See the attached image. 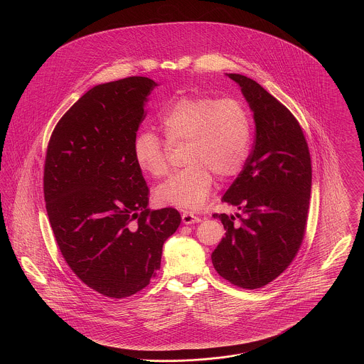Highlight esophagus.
Segmentation results:
<instances>
[{
    "instance_id": "esophagus-1",
    "label": "esophagus",
    "mask_w": 364,
    "mask_h": 364,
    "mask_svg": "<svg viewBox=\"0 0 364 364\" xmlns=\"http://www.w3.org/2000/svg\"><path fill=\"white\" fill-rule=\"evenodd\" d=\"M181 220H183V224H186V225L198 224V223H200V221H202L199 217L193 215L192 213H188V211H184V213L181 214Z\"/></svg>"
}]
</instances>
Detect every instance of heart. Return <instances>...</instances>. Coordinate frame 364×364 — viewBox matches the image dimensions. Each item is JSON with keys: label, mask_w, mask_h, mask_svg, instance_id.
<instances>
[{"label": "heart", "mask_w": 364, "mask_h": 364, "mask_svg": "<svg viewBox=\"0 0 364 364\" xmlns=\"http://www.w3.org/2000/svg\"><path fill=\"white\" fill-rule=\"evenodd\" d=\"M156 122L165 138L186 144L183 171L162 183L156 203L198 210L208 200L214 177H233L242 171L251 141V124L244 105L233 98L180 97L159 112ZM139 166L153 177L168 172L165 144L156 134L141 131L134 140Z\"/></svg>", "instance_id": "1"}]
</instances>
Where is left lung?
<instances>
[{
  "label": "left lung",
  "mask_w": 364,
  "mask_h": 364,
  "mask_svg": "<svg viewBox=\"0 0 364 364\" xmlns=\"http://www.w3.org/2000/svg\"><path fill=\"white\" fill-rule=\"evenodd\" d=\"M254 113L255 141L223 202L242 211L213 214L225 237L211 254L221 277L245 289L277 278L303 242L311 193V158L294 114L255 80L226 73Z\"/></svg>",
  "instance_id": "left-lung-1"
}]
</instances>
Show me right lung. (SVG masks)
Listing matches in <instances>:
<instances>
[{
    "label": "right lung",
    "instance_id": "1",
    "mask_svg": "<svg viewBox=\"0 0 364 364\" xmlns=\"http://www.w3.org/2000/svg\"><path fill=\"white\" fill-rule=\"evenodd\" d=\"M158 86L143 76L92 87L61 117L48 146L43 192L60 251L87 287L122 299L147 287L162 247L181 223L150 211L134 156L144 102Z\"/></svg>",
    "mask_w": 364,
    "mask_h": 364
}]
</instances>
